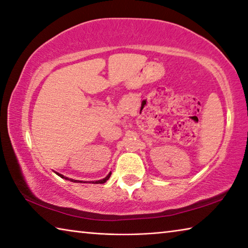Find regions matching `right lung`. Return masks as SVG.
<instances>
[{"label":"right lung","instance_id":"right-lung-1","mask_svg":"<svg viewBox=\"0 0 248 248\" xmlns=\"http://www.w3.org/2000/svg\"><path fill=\"white\" fill-rule=\"evenodd\" d=\"M56 173L58 174L59 177H62V178H63V179H66V180H70V181H72V182H80V184H82V181H80V180H74V179H69V178H67V177L62 176V174H60V173H58V172H56ZM111 173H112V172H109L107 177L103 178V179H101V180H97V181H92V184H104V182H107V180H108V178H109V176H111Z\"/></svg>","mask_w":248,"mask_h":248}]
</instances>
